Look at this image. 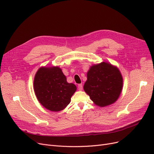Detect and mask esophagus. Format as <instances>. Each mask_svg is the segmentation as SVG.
<instances>
[{"label":"esophagus","instance_id":"1","mask_svg":"<svg viewBox=\"0 0 154 154\" xmlns=\"http://www.w3.org/2000/svg\"><path fill=\"white\" fill-rule=\"evenodd\" d=\"M82 88H83L82 84H79V85H78V89H79V91H82Z\"/></svg>","mask_w":154,"mask_h":154}]
</instances>
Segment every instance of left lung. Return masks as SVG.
<instances>
[{"label": "left lung", "mask_w": 154, "mask_h": 154, "mask_svg": "<svg viewBox=\"0 0 154 154\" xmlns=\"http://www.w3.org/2000/svg\"><path fill=\"white\" fill-rule=\"evenodd\" d=\"M87 76L84 89L97 106L106 107L118 99L122 90L123 79L116 67L103 62L92 66Z\"/></svg>", "instance_id": "8db88e82"}]
</instances>
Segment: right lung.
Wrapping results in <instances>:
<instances>
[{
    "mask_svg": "<svg viewBox=\"0 0 154 154\" xmlns=\"http://www.w3.org/2000/svg\"><path fill=\"white\" fill-rule=\"evenodd\" d=\"M34 88L38 102L54 112L66 108L77 90L74 84L67 82L66 77L58 67H40L35 75Z\"/></svg>",
    "mask_w": 154,
    "mask_h": 154,
    "instance_id": "obj_1",
    "label": "right lung"
}]
</instances>
